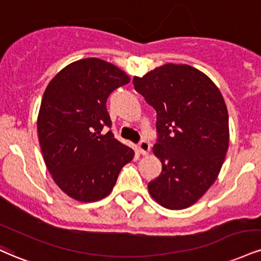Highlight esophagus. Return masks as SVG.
<instances>
[{"label":"esophagus","instance_id":"esophagus-1","mask_svg":"<svg viewBox=\"0 0 261 261\" xmlns=\"http://www.w3.org/2000/svg\"><path fill=\"white\" fill-rule=\"evenodd\" d=\"M149 148H150V146L147 141H141V142L139 143V150H140L141 154H143V155L148 154Z\"/></svg>","mask_w":261,"mask_h":261}]
</instances>
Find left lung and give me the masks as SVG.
Instances as JSON below:
<instances>
[{"label": "left lung", "instance_id": "obj_1", "mask_svg": "<svg viewBox=\"0 0 261 261\" xmlns=\"http://www.w3.org/2000/svg\"><path fill=\"white\" fill-rule=\"evenodd\" d=\"M135 90L156 112L158 140L153 153L162 172L148 184L152 198L166 209L194 204L218 178L228 148V113L220 90L198 69L162 65Z\"/></svg>", "mask_w": 261, "mask_h": 261}]
</instances>
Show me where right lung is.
Listing matches in <instances>:
<instances>
[{"label": "right lung", "instance_id": "obj_1", "mask_svg": "<svg viewBox=\"0 0 261 261\" xmlns=\"http://www.w3.org/2000/svg\"><path fill=\"white\" fill-rule=\"evenodd\" d=\"M130 77L112 63L85 58L63 68L47 85L37 133L43 161L65 194L84 203L112 192L135 152L114 139L107 98Z\"/></svg>", "mask_w": 261, "mask_h": 261}]
</instances>
